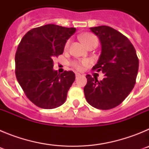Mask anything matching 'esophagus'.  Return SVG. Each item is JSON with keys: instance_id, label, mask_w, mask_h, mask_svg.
I'll use <instances>...</instances> for the list:
<instances>
[{"instance_id": "esophagus-1", "label": "esophagus", "mask_w": 149, "mask_h": 149, "mask_svg": "<svg viewBox=\"0 0 149 149\" xmlns=\"http://www.w3.org/2000/svg\"><path fill=\"white\" fill-rule=\"evenodd\" d=\"M75 76H76V78H77V77H80V76H81V74L80 73H78V72H76V73H75Z\"/></svg>"}]
</instances>
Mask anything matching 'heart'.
Returning <instances> with one entry per match:
<instances>
[{
  "mask_svg": "<svg viewBox=\"0 0 149 149\" xmlns=\"http://www.w3.org/2000/svg\"><path fill=\"white\" fill-rule=\"evenodd\" d=\"M81 41H82V42L86 45V47H87L89 45L92 44V43H98V39H97V38H96L93 34L89 33H85L82 34V35L81 36ZM68 42L66 43V45H65V47H68ZM87 64L88 61H86V60L81 62V63L74 61L72 62V66L74 67L75 68H77V70H81L83 68V67H84V65H86Z\"/></svg>",
  "mask_w": 149,
  "mask_h": 149,
  "instance_id": "1",
  "label": "heart"
}]
</instances>
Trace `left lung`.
<instances>
[{
  "mask_svg": "<svg viewBox=\"0 0 149 149\" xmlns=\"http://www.w3.org/2000/svg\"><path fill=\"white\" fill-rule=\"evenodd\" d=\"M99 39L101 52L93 70L101 71L102 81L87 74L84 95L88 103L100 110H110L120 104L130 94L139 68L136 50L126 36L108 26L90 27Z\"/></svg>",
  "mask_w": 149,
  "mask_h": 149,
  "instance_id": "left-lung-1",
  "label": "left lung"
}]
</instances>
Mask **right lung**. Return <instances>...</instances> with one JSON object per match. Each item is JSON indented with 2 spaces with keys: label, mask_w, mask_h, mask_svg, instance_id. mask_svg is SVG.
<instances>
[{
  "label": "right lung",
  "mask_w": 149,
  "mask_h": 149,
  "mask_svg": "<svg viewBox=\"0 0 149 149\" xmlns=\"http://www.w3.org/2000/svg\"><path fill=\"white\" fill-rule=\"evenodd\" d=\"M74 27L46 24L24 36L15 54V75L27 98L43 109L65 103L67 93L75 80L72 71L61 74L54 70L53 59L62 54Z\"/></svg>",
  "instance_id": "1"
}]
</instances>
